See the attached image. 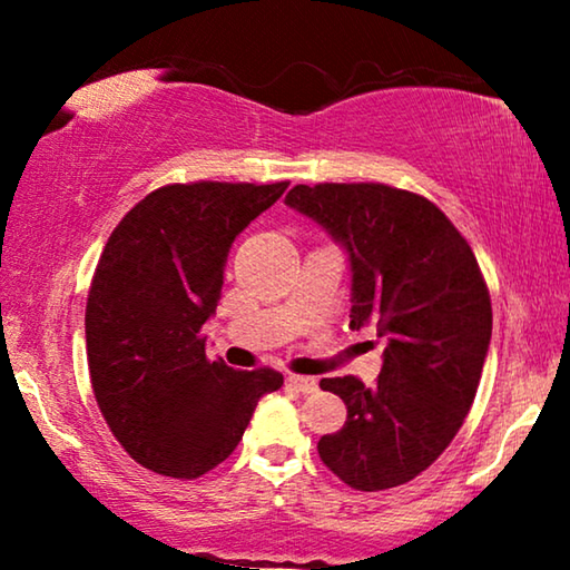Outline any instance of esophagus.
<instances>
[{"label": "esophagus", "mask_w": 570, "mask_h": 570, "mask_svg": "<svg viewBox=\"0 0 570 570\" xmlns=\"http://www.w3.org/2000/svg\"><path fill=\"white\" fill-rule=\"evenodd\" d=\"M291 384L303 394H314L316 386H318L314 376H291Z\"/></svg>", "instance_id": "esophagus-1"}]
</instances>
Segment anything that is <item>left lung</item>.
Segmentation results:
<instances>
[{
    "mask_svg": "<svg viewBox=\"0 0 570 570\" xmlns=\"http://www.w3.org/2000/svg\"><path fill=\"white\" fill-rule=\"evenodd\" d=\"M285 205L324 225L350 254V326L386 340L376 386L322 379L347 420L318 456L350 488L415 480L454 441L485 365L493 308L470 244L420 194L386 184H298Z\"/></svg>",
    "mask_w": 570,
    "mask_h": 570,
    "instance_id": "left-lung-1",
    "label": "left lung"
}]
</instances>
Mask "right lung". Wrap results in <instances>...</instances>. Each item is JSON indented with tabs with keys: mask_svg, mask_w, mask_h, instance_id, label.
I'll return each instance as SVG.
<instances>
[{
	"mask_svg": "<svg viewBox=\"0 0 570 570\" xmlns=\"http://www.w3.org/2000/svg\"><path fill=\"white\" fill-rule=\"evenodd\" d=\"M287 189L194 181L147 194L100 254L85 308L96 402L147 470L194 480L238 446L256 402L283 386L272 368L209 361L202 326L220 301L233 240Z\"/></svg>",
	"mask_w": 570,
	"mask_h": 570,
	"instance_id": "add662e5",
	"label": "right lung"
}]
</instances>
